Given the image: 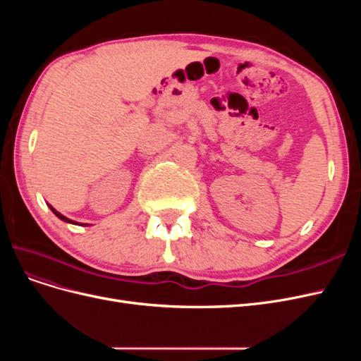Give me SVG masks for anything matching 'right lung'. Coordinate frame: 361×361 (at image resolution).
<instances>
[{
  "instance_id": "right-lung-1",
  "label": "right lung",
  "mask_w": 361,
  "mask_h": 361,
  "mask_svg": "<svg viewBox=\"0 0 361 361\" xmlns=\"http://www.w3.org/2000/svg\"><path fill=\"white\" fill-rule=\"evenodd\" d=\"M49 206V209L54 212V214H56L59 218H60V220L61 221H66V223H71V224H78V223H76V221H73V220H69V218L68 216H64V215H61L59 211H56V209H54V207L51 206V204H48ZM87 226V224H85Z\"/></svg>"
}]
</instances>
